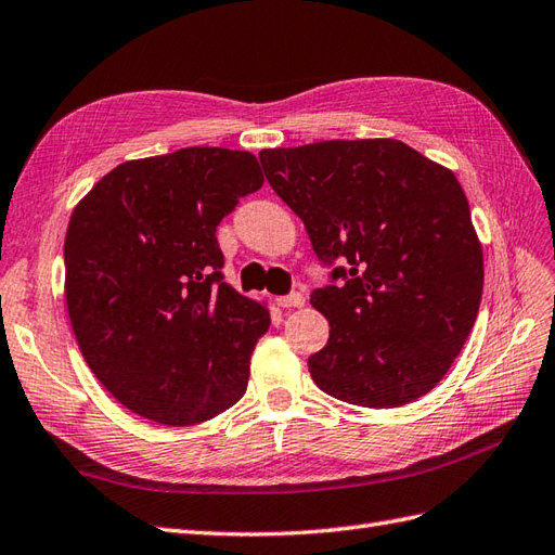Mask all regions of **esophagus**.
<instances>
[{"instance_id": "esophagus-1", "label": "esophagus", "mask_w": 555, "mask_h": 555, "mask_svg": "<svg viewBox=\"0 0 555 555\" xmlns=\"http://www.w3.org/2000/svg\"><path fill=\"white\" fill-rule=\"evenodd\" d=\"M276 305L283 309H293V307H305V295L302 293H291V295H283L276 297Z\"/></svg>"}]
</instances>
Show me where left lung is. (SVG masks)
I'll return each mask as SVG.
<instances>
[{"mask_svg":"<svg viewBox=\"0 0 555 555\" xmlns=\"http://www.w3.org/2000/svg\"><path fill=\"white\" fill-rule=\"evenodd\" d=\"M276 195L305 220L337 286L311 305L330 323L309 372L370 409L416 402L447 376L477 321L483 250L455 173L398 139L264 149Z\"/></svg>","mask_w":555,"mask_h":555,"instance_id":"1","label":"left lung"}]
</instances>
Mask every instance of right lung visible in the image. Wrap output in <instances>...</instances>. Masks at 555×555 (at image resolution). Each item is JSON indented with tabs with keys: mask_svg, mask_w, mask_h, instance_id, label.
Listing matches in <instances>:
<instances>
[{
	"mask_svg": "<svg viewBox=\"0 0 555 555\" xmlns=\"http://www.w3.org/2000/svg\"><path fill=\"white\" fill-rule=\"evenodd\" d=\"M264 183L248 151L120 163L76 204L65 299L98 382L132 414L195 425L242 400L269 309L223 281L216 228Z\"/></svg>",
	"mask_w": 555,
	"mask_h": 555,
	"instance_id": "right-lung-1",
	"label": "right lung"
}]
</instances>
